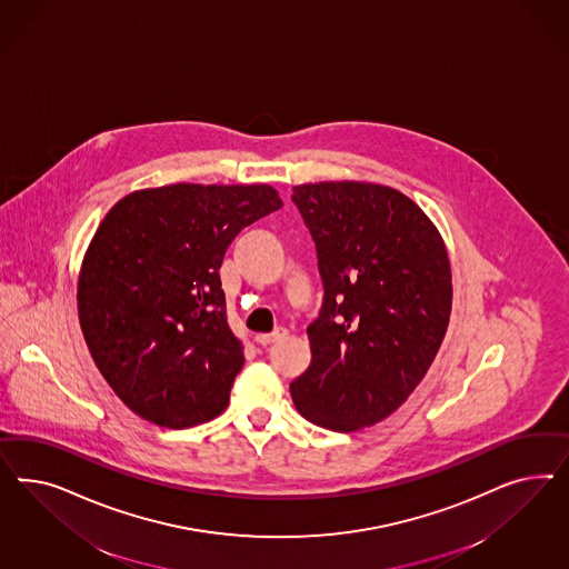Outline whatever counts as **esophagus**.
I'll use <instances>...</instances> for the list:
<instances>
[{
    "mask_svg": "<svg viewBox=\"0 0 569 569\" xmlns=\"http://www.w3.org/2000/svg\"><path fill=\"white\" fill-rule=\"evenodd\" d=\"M283 336H286V329H276L273 333H260L254 340H257V345L259 346H271L279 342Z\"/></svg>",
    "mask_w": 569,
    "mask_h": 569,
    "instance_id": "34e87169",
    "label": "esophagus"
}]
</instances>
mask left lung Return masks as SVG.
Listing matches in <instances>:
<instances>
[{
    "mask_svg": "<svg viewBox=\"0 0 569 569\" xmlns=\"http://www.w3.org/2000/svg\"><path fill=\"white\" fill-rule=\"evenodd\" d=\"M323 281L309 369L290 383L298 413L326 430L373 426L409 398L445 340L450 262L438 229L405 193L359 181L296 186Z\"/></svg>",
    "mask_w": 569,
    "mask_h": 569,
    "instance_id": "1",
    "label": "left lung"
}]
</instances>
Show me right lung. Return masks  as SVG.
I'll return each instance as SVG.
<instances>
[{
  "label": "right lung",
  "mask_w": 569,
  "mask_h": 569,
  "mask_svg": "<svg viewBox=\"0 0 569 569\" xmlns=\"http://www.w3.org/2000/svg\"><path fill=\"white\" fill-rule=\"evenodd\" d=\"M279 208L262 183H177L133 191L103 217L79 276V321L133 413L171 430L223 413L243 352L219 269L241 229Z\"/></svg>",
  "instance_id": "right-lung-1"
}]
</instances>
